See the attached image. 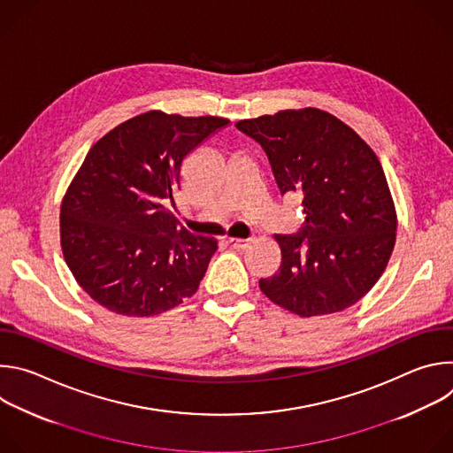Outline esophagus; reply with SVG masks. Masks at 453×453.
Here are the masks:
<instances>
[{
    "label": "esophagus",
    "instance_id": "esophagus-1",
    "mask_svg": "<svg viewBox=\"0 0 453 453\" xmlns=\"http://www.w3.org/2000/svg\"><path fill=\"white\" fill-rule=\"evenodd\" d=\"M229 245L233 249H247L250 245V240L245 238H229Z\"/></svg>",
    "mask_w": 453,
    "mask_h": 453
}]
</instances>
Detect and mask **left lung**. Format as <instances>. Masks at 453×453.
Wrapping results in <instances>:
<instances>
[{
	"label": "left lung",
	"instance_id": "1",
	"mask_svg": "<svg viewBox=\"0 0 453 453\" xmlns=\"http://www.w3.org/2000/svg\"><path fill=\"white\" fill-rule=\"evenodd\" d=\"M265 150L281 196L306 215L294 234H274L280 271L262 292L301 317L341 311L378 281L396 242V211L383 168L344 121L320 109L280 111L236 123Z\"/></svg>",
	"mask_w": 453,
	"mask_h": 453
}]
</instances>
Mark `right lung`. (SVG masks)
I'll return each mask as SVG.
<instances>
[{
  "mask_svg": "<svg viewBox=\"0 0 453 453\" xmlns=\"http://www.w3.org/2000/svg\"><path fill=\"white\" fill-rule=\"evenodd\" d=\"M229 119L149 111L88 152L64 196L60 245L77 283L128 317L163 313L197 292L217 240L177 224L186 157Z\"/></svg>",
  "mask_w": 453,
  "mask_h": 453,
  "instance_id": "obj_1",
  "label": "right lung"
}]
</instances>
